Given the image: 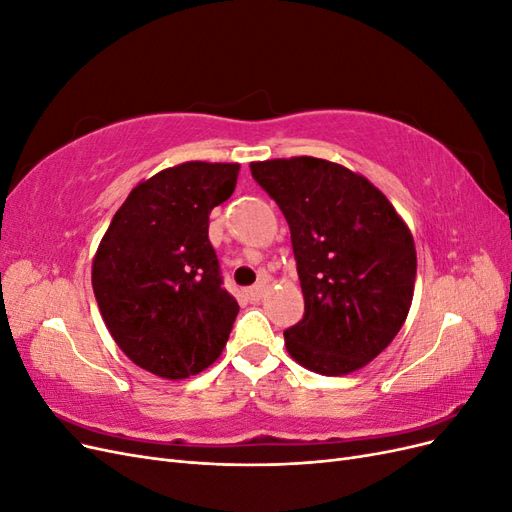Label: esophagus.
<instances>
[{
	"mask_svg": "<svg viewBox=\"0 0 512 512\" xmlns=\"http://www.w3.org/2000/svg\"><path fill=\"white\" fill-rule=\"evenodd\" d=\"M265 290H267V282H258L256 286L247 288V299H250V301H260L262 297H265Z\"/></svg>",
	"mask_w": 512,
	"mask_h": 512,
	"instance_id": "esophagus-1",
	"label": "esophagus"
}]
</instances>
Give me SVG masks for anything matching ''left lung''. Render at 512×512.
Wrapping results in <instances>:
<instances>
[{
  "mask_svg": "<svg viewBox=\"0 0 512 512\" xmlns=\"http://www.w3.org/2000/svg\"><path fill=\"white\" fill-rule=\"evenodd\" d=\"M252 177L290 226L305 299L286 350L322 376L361 369L389 346L410 312L416 250L376 185L320 160L252 162Z\"/></svg>",
  "mask_w": 512,
  "mask_h": 512,
  "instance_id": "1",
  "label": "left lung"
}]
</instances>
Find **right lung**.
<instances>
[{
  "label": "right lung",
  "instance_id": "1",
  "mask_svg": "<svg viewBox=\"0 0 512 512\" xmlns=\"http://www.w3.org/2000/svg\"><path fill=\"white\" fill-rule=\"evenodd\" d=\"M239 164L185 162L138 183L91 269L100 314L130 361L168 380L222 354L239 303L222 286L209 213L235 192Z\"/></svg>",
  "mask_w": 512,
  "mask_h": 512
}]
</instances>
